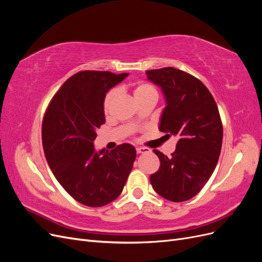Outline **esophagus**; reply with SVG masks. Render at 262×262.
<instances>
[{"instance_id":"obj_1","label":"esophagus","mask_w":262,"mask_h":262,"mask_svg":"<svg viewBox=\"0 0 262 262\" xmlns=\"http://www.w3.org/2000/svg\"><path fill=\"white\" fill-rule=\"evenodd\" d=\"M149 152V149L146 147H137V154H143Z\"/></svg>"}]
</instances>
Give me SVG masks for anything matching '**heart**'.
<instances>
[{"mask_svg":"<svg viewBox=\"0 0 262 262\" xmlns=\"http://www.w3.org/2000/svg\"><path fill=\"white\" fill-rule=\"evenodd\" d=\"M133 94H134V97H136V99H140V98L147 97V96H157V92H156L155 87L152 84L146 83V82L138 83L136 85V87H134ZM115 96H116L115 90L109 91L106 94L104 101H102V108H104L105 113L108 112V109H109L110 105H112V101L115 98Z\"/></svg>","mask_w":262,"mask_h":262,"instance_id":"b5f03b06","label":"heart"}]
</instances>
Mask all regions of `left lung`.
Masks as SVG:
<instances>
[{"label": "left lung", "mask_w": 262, "mask_h": 262, "mask_svg": "<svg viewBox=\"0 0 262 262\" xmlns=\"http://www.w3.org/2000/svg\"><path fill=\"white\" fill-rule=\"evenodd\" d=\"M146 75L161 86L167 104L160 131L178 138L171 156L153 150L161 166L149 181L165 199L186 201L200 192L217 164L223 140L219 108L207 86L184 71L168 67L148 70Z\"/></svg>", "instance_id": "obj_1"}]
</instances>
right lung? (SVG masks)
<instances>
[{
  "mask_svg": "<svg viewBox=\"0 0 262 262\" xmlns=\"http://www.w3.org/2000/svg\"><path fill=\"white\" fill-rule=\"evenodd\" d=\"M126 76L81 71L54 94L43 116L42 146L49 167L66 191L87 207H104L117 199L136 161L131 144L96 153L93 143L105 123L106 93Z\"/></svg>",
  "mask_w": 262,
  "mask_h": 262,
  "instance_id": "obj_1",
  "label": "right lung"
}]
</instances>
